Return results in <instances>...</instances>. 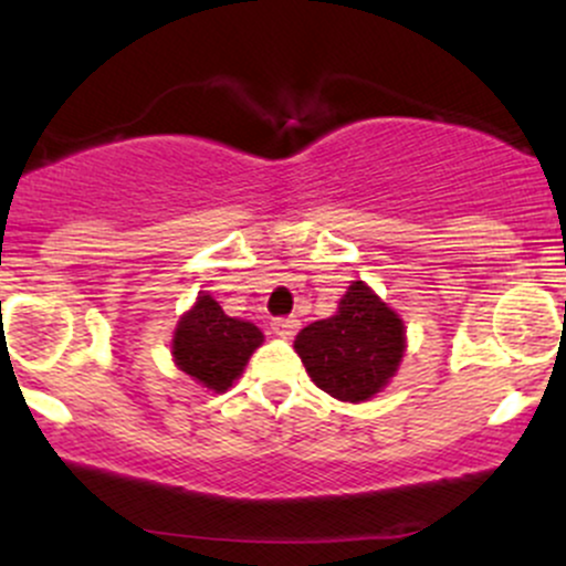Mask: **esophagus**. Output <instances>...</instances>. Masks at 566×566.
<instances>
[{
    "mask_svg": "<svg viewBox=\"0 0 566 566\" xmlns=\"http://www.w3.org/2000/svg\"><path fill=\"white\" fill-rule=\"evenodd\" d=\"M297 327H301V322H297L295 316H282V319L271 322V329H274L279 337H292L297 333Z\"/></svg>",
    "mask_w": 566,
    "mask_h": 566,
    "instance_id": "1",
    "label": "esophagus"
}]
</instances>
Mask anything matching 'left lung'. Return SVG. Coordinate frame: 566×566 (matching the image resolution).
<instances>
[{
    "label": "left lung",
    "mask_w": 566,
    "mask_h": 566,
    "mask_svg": "<svg viewBox=\"0 0 566 566\" xmlns=\"http://www.w3.org/2000/svg\"><path fill=\"white\" fill-rule=\"evenodd\" d=\"M295 350L322 391L356 405L373 399L399 369L405 322L365 282H354L335 316L297 333Z\"/></svg>",
    "instance_id": "obj_1"
}]
</instances>
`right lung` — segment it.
I'll return each mask as SVG.
<instances>
[{"mask_svg":"<svg viewBox=\"0 0 566 566\" xmlns=\"http://www.w3.org/2000/svg\"><path fill=\"white\" fill-rule=\"evenodd\" d=\"M261 343L263 333L255 324L226 316L216 297L199 295L175 327L172 359L201 386L223 394Z\"/></svg>","mask_w":566,"mask_h":566,"instance_id":"add662e5","label":"right lung"}]
</instances>
